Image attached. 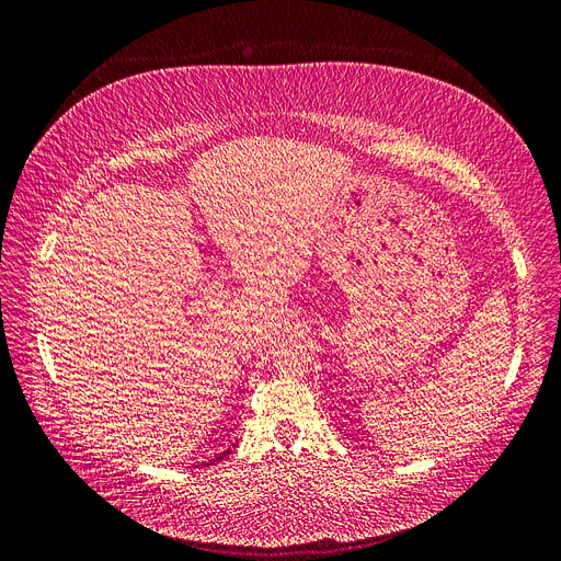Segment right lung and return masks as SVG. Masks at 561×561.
I'll return each mask as SVG.
<instances>
[{
	"instance_id": "obj_1",
	"label": "right lung",
	"mask_w": 561,
	"mask_h": 561,
	"mask_svg": "<svg viewBox=\"0 0 561 561\" xmlns=\"http://www.w3.org/2000/svg\"><path fill=\"white\" fill-rule=\"evenodd\" d=\"M227 454H229V451H225V454H219V456H217V458H213V461H210V463H217V461H222V458H225V456H227Z\"/></svg>"
}]
</instances>
